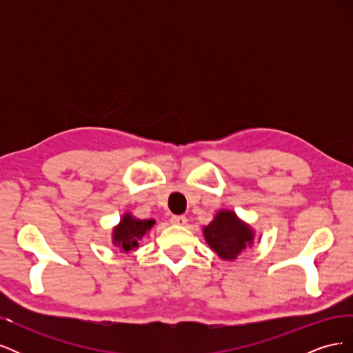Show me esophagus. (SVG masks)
<instances>
[{
  "instance_id": "obj_1",
  "label": "esophagus",
  "mask_w": 353,
  "mask_h": 353,
  "mask_svg": "<svg viewBox=\"0 0 353 353\" xmlns=\"http://www.w3.org/2000/svg\"><path fill=\"white\" fill-rule=\"evenodd\" d=\"M170 222H172L174 225H185L187 218L184 215H174L172 218H170Z\"/></svg>"
}]
</instances>
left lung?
Returning a JSON list of instances; mask_svg holds the SVG:
<instances>
[{
  "label": "left lung",
  "instance_id": "left-lung-1",
  "mask_svg": "<svg viewBox=\"0 0 353 353\" xmlns=\"http://www.w3.org/2000/svg\"><path fill=\"white\" fill-rule=\"evenodd\" d=\"M203 234L210 249L225 261L236 259L254 239L253 230L231 210L218 212L215 219L203 228Z\"/></svg>",
  "mask_w": 353,
  "mask_h": 353
}]
</instances>
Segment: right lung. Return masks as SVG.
<instances>
[{"mask_svg": "<svg viewBox=\"0 0 353 353\" xmlns=\"http://www.w3.org/2000/svg\"><path fill=\"white\" fill-rule=\"evenodd\" d=\"M154 225V219H137L131 213H125L119 225L113 230V244L119 248L121 252H131L138 248L140 241L145 234Z\"/></svg>", "mask_w": 353, "mask_h": 353, "instance_id": "1", "label": "right lung"}]
</instances>
